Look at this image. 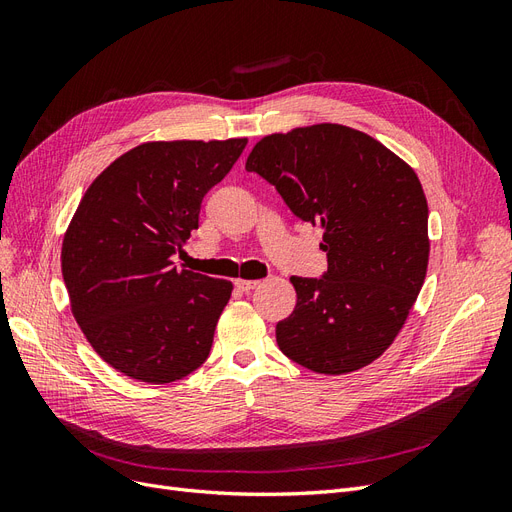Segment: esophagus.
Returning <instances> with one entry per match:
<instances>
[{"label": "esophagus", "mask_w": 512, "mask_h": 512, "mask_svg": "<svg viewBox=\"0 0 512 512\" xmlns=\"http://www.w3.org/2000/svg\"><path fill=\"white\" fill-rule=\"evenodd\" d=\"M258 284H260V282H256V280H237V282H235V286H237L241 292H250V290H254Z\"/></svg>", "instance_id": "1"}]
</instances>
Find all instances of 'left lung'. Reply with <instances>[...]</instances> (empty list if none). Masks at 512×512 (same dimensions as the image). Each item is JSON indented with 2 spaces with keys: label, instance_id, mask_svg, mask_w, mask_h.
<instances>
[{
  "label": "left lung",
  "instance_id": "left-lung-1",
  "mask_svg": "<svg viewBox=\"0 0 512 512\" xmlns=\"http://www.w3.org/2000/svg\"><path fill=\"white\" fill-rule=\"evenodd\" d=\"M245 170L324 230L329 269L290 277L297 305L277 322V346L331 376L376 361L404 327L427 273L429 209L414 170L376 138L339 123L265 136Z\"/></svg>",
  "mask_w": 512,
  "mask_h": 512
}]
</instances>
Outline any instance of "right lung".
<instances>
[{
    "label": "right lung",
    "instance_id": "add662e5",
    "mask_svg": "<svg viewBox=\"0 0 512 512\" xmlns=\"http://www.w3.org/2000/svg\"><path fill=\"white\" fill-rule=\"evenodd\" d=\"M245 145H138L85 192L61 247V273L89 344L121 374L166 384L207 361L232 284L177 269L173 256Z\"/></svg>",
    "mask_w": 512,
    "mask_h": 512
}]
</instances>
